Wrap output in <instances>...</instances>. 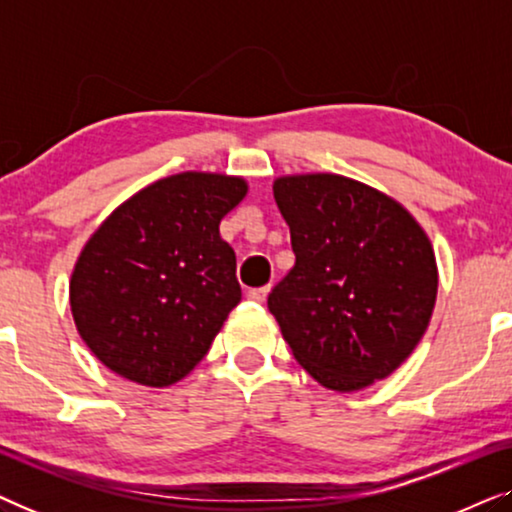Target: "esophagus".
I'll list each match as a JSON object with an SVG mask.
<instances>
[{"label": "esophagus", "mask_w": 512, "mask_h": 512, "mask_svg": "<svg viewBox=\"0 0 512 512\" xmlns=\"http://www.w3.org/2000/svg\"><path fill=\"white\" fill-rule=\"evenodd\" d=\"M268 293H270V286H258V289H249L247 296H249L251 300H256V303H263Z\"/></svg>", "instance_id": "esophagus-1"}]
</instances>
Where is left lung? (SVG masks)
<instances>
[{
  "instance_id": "1",
  "label": "left lung",
  "mask_w": 512,
  "mask_h": 512,
  "mask_svg": "<svg viewBox=\"0 0 512 512\" xmlns=\"http://www.w3.org/2000/svg\"><path fill=\"white\" fill-rule=\"evenodd\" d=\"M272 191L296 265L268 307L296 361L335 391L391 375L436 305L429 237L396 200L338 174L282 177Z\"/></svg>"
}]
</instances>
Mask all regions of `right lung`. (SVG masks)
Listing matches in <instances>:
<instances>
[{"label":"right lung","mask_w":512,"mask_h":512,"mask_svg":"<svg viewBox=\"0 0 512 512\" xmlns=\"http://www.w3.org/2000/svg\"><path fill=\"white\" fill-rule=\"evenodd\" d=\"M244 195L237 177L172 174L95 230L76 261L69 303L83 342L109 370L170 387L209 352L242 298L219 223Z\"/></svg>","instance_id":"obj_1"}]
</instances>
